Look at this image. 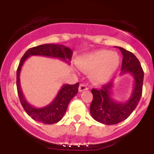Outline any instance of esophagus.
Masks as SVG:
<instances>
[{
    "mask_svg": "<svg viewBox=\"0 0 154 154\" xmlns=\"http://www.w3.org/2000/svg\"><path fill=\"white\" fill-rule=\"evenodd\" d=\"M88 89V88L87 87L85 84H80L79 86V92H82L84 91H87Z\"/></svg>",
    "mask_w": 154,
    "mask_h": 154,
    "instance_id": "1",
    "label": "esophagus"
}]
</instances>
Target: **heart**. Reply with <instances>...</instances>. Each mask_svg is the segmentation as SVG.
<instances>
[{"label":"heart","instance_id":"b5f03b06","mask_svg":"<svg viewBox=\"0 0 154 154\" xmlns=\"http://www.w3.org/2000/svg\"><path fill=\"white\" fill-rule=\"evenodd\" d=\"M120 64L119 54L114 51H96L81 57L79 65L85 71H91V77L98 82L109 80L118 69Z\"/></svg>","mask_w":154,"mask_h":154}]
</instances>
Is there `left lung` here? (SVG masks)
Masks as SVG:
<instances>
[{
    "mask_svg": "<svg viewBox=\"0 0 154 154\" xmlns=\"http://www.w3.org/2000/svg\"><path fill=\"white\" fill-rule=\"evenodd\" d=\"M123 56L121 75L130 74L134 79L133 90L125 102L116 101L112 98L114 82L104 85L100 89H92L93 95L90 111L95 121L104 125H116L124 121L135 110L142 95L144 73L139 60L132 53L116 46Z\"/></svg>",
    "mask_w": 154,
    "mask_h": 154,
    "instance_id": "1",
    "label": "left lung"
}]
</instances>
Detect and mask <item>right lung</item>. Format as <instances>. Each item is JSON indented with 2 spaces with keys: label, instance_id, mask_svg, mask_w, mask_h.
Segmentation results:
<instances>
[{
  "label": "right lung",
  "instance_id": "1",
  "mask_svg": "<svg viewBox=\"0 0 154 154\" xmlns=\"http://www.w3.org/2000/svg\"><path fill=\"white\" fill-rule=\"evenodd\" d=\"M72 53L71 49L60 44H43L29 48L21 59L17 72V92L21 103L26 114L35 121L46 125H52L59 122L64 115L70 100L78 93L79 83L63 85L56 98L51 103L41 108L35 107L25 99L21 88L20 72L23 64L32 56H41L59 59L69 65Z\"/></svg>",
  "mask_w": 154,
  "mask_h": 154
}]
</instances>
